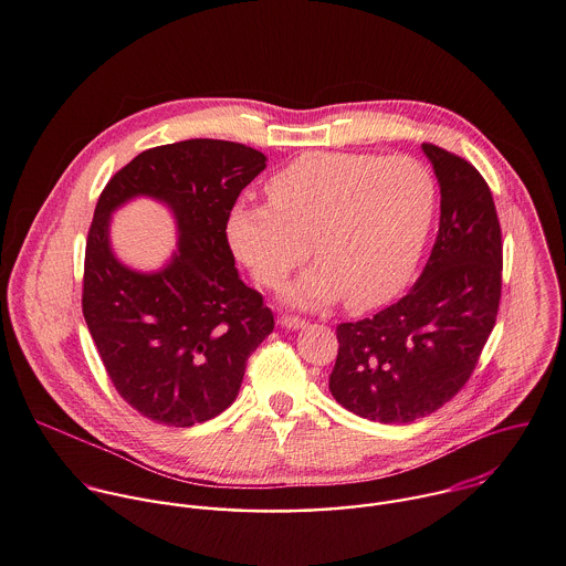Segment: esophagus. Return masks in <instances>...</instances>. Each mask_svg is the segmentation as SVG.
<instances>
[{"label": "esophagus", "mask_w": 566, "mask_h": 566, "mask_svg": "<svg viewBox=\"0 0 566 566\" xmlns=\"http://www.w3.org/2000/svg\"><path fill=\"white\" fill-rule=\"evenodd\" d=\"M277 322H280V327H284V329H302V327H306V319L297 317V315H280Z\"/></svg>", "instance_id": "esophagus-1"}]
</instances>
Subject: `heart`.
<instances>
[{"mask_svg": "<svg viewBox=\"0 0 566 566\" xmlns=\"http://www.w3.org/2000/svg\"><path fill=\"white\" fill-rule=\"evenodd\" d=\"M271 206L239 203L228 217L234 255L264 286H280L311 251L319 264L286 291L297 306L343 295L371 308L406 286L434 217L437 186L410 156L313 151L269 181Z\"/></svg>", "mask_w": 566, "mask_h": 566, "instance_id": "obj_1", "label": "heart"}]
</instances>
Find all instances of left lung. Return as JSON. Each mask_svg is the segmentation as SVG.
I'll list each match as a JSON object with an SVG mask.
<instances>
[{
    "instance_id": "1",
    "label": "left lung",
    "mask_w": 566,
    "mask_h": 566,
    "mask_svg": "<svg viewBox=\"0 0 566 566\" xmlns=\"http://www.w3.org/2000/svg\"><path fill=\"white\" fill-rule=\"evenodd\" d=\"M441 188L430 260L374 317L338 325L334 398L378 423L432 415L468 382L502 297V228L489 184L465 158L423 143Z\"/></svg>"
}]
</instances>
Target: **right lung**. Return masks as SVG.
<instances>
[{
  "label": "right lung",
  "instance_id": "obj_1",
  "mask_svg": "<svg viewBox=\"0 0 566 566\" xmlns=\"http://www.w3.org/2000/svg\"><path fill=\"white\" fill-rule=\"evenodd\" d=\"M266 156L232 140L190 138L140 151L105 186L85 251L83 313L116 391L149 421L190 428L237 398L249 356L273 332L262 295L239 280L228 217ZM136 196L166 202L180 241L154 274L111 251V212Z\"/></svg>",
  "mask_w": 566,
  "mask_h": 566
}]
</instances>
